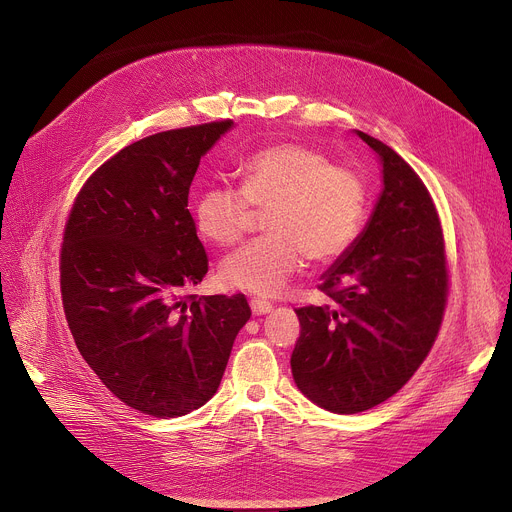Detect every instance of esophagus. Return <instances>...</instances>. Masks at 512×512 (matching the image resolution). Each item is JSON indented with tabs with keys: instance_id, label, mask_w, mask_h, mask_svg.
<instances>
[{
	"instance_id": "34e87169",
	"label": "esophagus",
	"mask_w": 512,
	"mask_h": 512,
	"mask_svg": "<svg viewBox=\"0 0 512 512\" xmlns=\"http://www.w3.org/2000/svg\"><path fill=\"white\" fill-rule=\"evenodd\" d=\"M249 305H251L253 315H265V313H269V311L273 309V303H271V301H265V299H261V297H251Z\"/></svg>"
}]
</instances>
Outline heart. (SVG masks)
Masks as SVG:
<instances>
[{"mask_svg": "<svg viewBox=\"0 0 512 512\" xmlns=\"http://www.w3.org/2000/svg\"><path fill=\"white\" fill-rule=\"evenodd\" d=\"M263 213L265 235L225 259L221 277L229 287L263 297L281 293L307 257L329 263L360 237L368 187L358 170L331 164L305 144L261 148L239 164V185H207L193 203L199 233L231 247Z\"/></svg>", "mask_w": 512, "mask_h": 512, "instance_id": "b5f03b06", "label": "heart"}]
</instances>
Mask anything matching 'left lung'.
<instances>
[{
  "instance_id": "1",
  "label": "left lung",
  "mask_w": 512,
  "mask_h": 512,
  "mask_svg": "<svg viewBox=\"0 0 512 512\" xmlns=\"http://www.w3.org/2000/svg\"><path fill=\"white\" fill-rule=\"evenodd\" d=\"M384 166V191L352 249L323 275L331 305L297 307L291 354L297 388L335 414L392 398L430 354L448 301L450 271L432 195L388 144L360 132Z\"/></svg>"
}]
</instances>
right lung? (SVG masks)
<instances>
[{
  "mask_svg": "<svg viewBox=\"0 0 512 512\" xmlns=\"http://www.w3.org/2000/svg\"><path fill=\"white\" fill-rule=\"evenodd\" d=\"M231 124L124 146L82 185L64 227L60 289L74 342L120 402L154 418L185 416L215 396L251 317L243 293H189L209 271L189 191Z\"/></svg>",
  "mask_w": 512,
  "mask_h": 512,
  "instance_id": "right-lung-1",
  "label": "right lung"
}]
</instances>
